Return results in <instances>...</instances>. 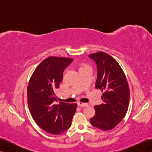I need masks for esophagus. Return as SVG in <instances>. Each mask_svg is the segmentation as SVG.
I'll return each mask as SVG.
<instances>
[{
    "label": "esophagus",
    "instance_id": "34e87169",
    "mask_svg": "<svg viewBox=\"0 0 152 152\" xmlns=\"http://www.w3.org/2000/svg\"><path fill=\"white\" fill-rule=\"evenodd\" d=\"M78 106H81V107H86V106H88V104H87V103H84V102H78Z\"/></svg>",
    "mask_w": 152,
    "mask_h": 152
}]
</instances>
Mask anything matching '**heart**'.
<instances>
[{
  "instance_id": "1",
  "label": "heart",
  "mask_w": 152,
  "mask_h": 152,
  "mask_svg": "<svg viewBox=\"0 0 152 152\" xmlns=\"http://www.w3.org/2000/svg\"><path fill=\"white\" fill-rule=\"evenodd\" d=\"M78 66H79V70H81V69H83V68L88 66L87 65V64H85V63H81V64H80Z\"/></svg>"
}]
</instances>
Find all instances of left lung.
Masks as SVG:
<instances>
[{
  "label": "left lung",
  "instance_id": "8db88e82",
  "mask_svg": "<svg viewBox=\"0 0 152 152\" xmlns=\"http://www.w3.org/2000/svg\"><path fill=\"white\" fill-rule=\"evenodd\" d=\"M97 66L95 88L103 92L102 104L94 106L90 119L93 126L102 131L114 129L125 117L129 102V87L125 73L115 59L102 51L90 54Z\"/></svg>",
  "mask_w": 152,
  "mask_h": 152
}]
</instances>
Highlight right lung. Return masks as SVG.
<instances>
[{"label": "right lung", "mask_w": 152, "mask_h": 152, "mask_svg": "<svg viewBox=\"0 0 152 152\" xmlns=\"http://www.w3.org/2000/svg\"><path fill=\"white\" fill-rule=\"evenodd\" d=\"M71 58L50 56L43 60L32 74L27 87V102L34 121L45 131L59 134L71 126L77 104H57L54 91L63 80Z\"/></svg>", "instance_id": "obj_1"}]
</instances>
